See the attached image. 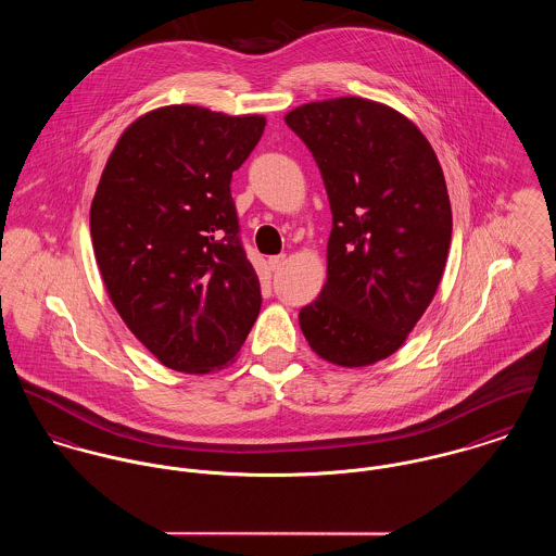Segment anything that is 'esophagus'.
I'll list each match as a JSON object with an SVG mask.
<instances>
[{
  "label": "esophagus",
  "mask_w": 556,
  "mask_h": 556,
  "mask_svg": "<svg viewBox=\"0 0 556 556\" xmlns=\"http://www.w3.org/2000/svg\"><path fill=\"white\" fill-rule=\"evenodd\" d=\"M285 261H287V256H285V254H276V256H269V269H271V271L280 269V267L285 265Z\"/></svg>",
  "instance_id": "34e87169"
}]
</instances>
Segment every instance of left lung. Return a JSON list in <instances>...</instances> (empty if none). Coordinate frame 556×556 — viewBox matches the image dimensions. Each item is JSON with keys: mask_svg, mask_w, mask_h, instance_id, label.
<instances>
[{"mask_svg": "<svg viewBox=\"0 0 556 556\" xmlns=\"http://www.w3.org/2000/svg\"><path fill=\"white\" fill-rule=\"evenodd\" d=\"M285 121L312 152L333 214L327 282L300 327L320 358L374 365L404 346L444 276L453 212L442 165L380 101H309Z\"/></svg>", "mask_w": 556, "mask_h": 556, "instance_id": "8db88e82", "label": "left lung"}]
</instances>
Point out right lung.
Returning <instances> with one entry per match:
<instances>
[{
	"label": "right lung",
	"instance_id": "right-lung-1",
	"mask_svg": "<svg viewBox=\"0 0 556 556\" xmlns=\"http://www.w3.org/2000/svg\"><path fill=\"white\" fill-rule=\"evenodd\" d=\"M265 116L174 103L118 138L91 203L110 302L165 367L210 374L236 361L261 309L240 244L231 176Z\"/></svg>",
	"mask_w": 556,
	"mask_h": 556
}]
</instances>
